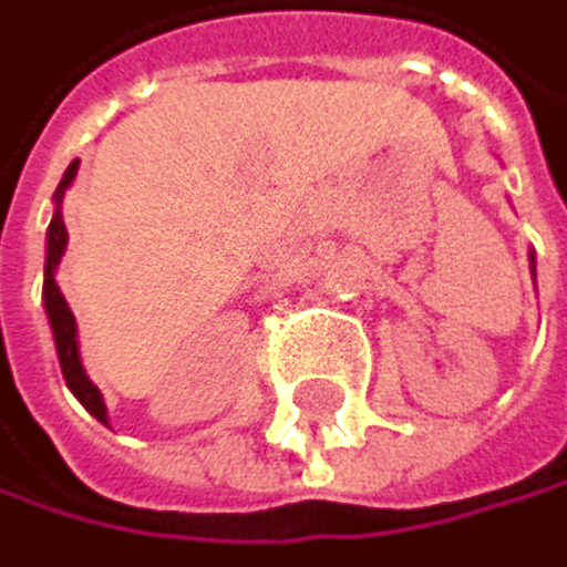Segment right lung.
I'll return each mask as SVG.
<instances>
[{
  "mask_svg": "<svg viewBox=\"0 0 567 567\" xmlns=\"http://www.w3.org/2000/svg\"><path fill=\"white\" fill-rule=\"evenodd\" d=\"M73 179H76V162L66 168V176H62V183L55 189V215H52V225H49V250H44V289H41V299H44V313H49V324H52V339H55V352H59V367H62V378H66V388L80 402H84V409L91 416L109 423V409H105L102 391L94 388L84 363H80L76 317H73V310L66 303V296H62L59 286H55V268H59L62 254H66V239H70L59 204H62V194H66V186Z\"/></svg>",
  "mask_w": 567,
  "mask_h": 567,
  "instance_id": "obj_1",
  "label": "right lung"
}]
</instances>
